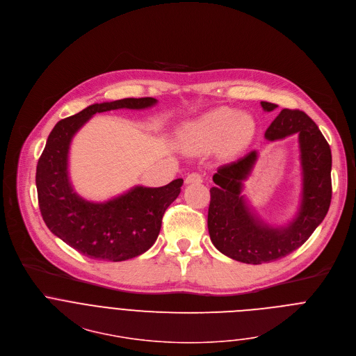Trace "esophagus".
<instances>
[{
    "instance_id": "obj_1",
    "label": "esophagus",
    "mask_w": 356,
    "mask_h": 356,
    "mask_svg": "<svg viewBox=\"0 0 356 356\" xmlns=\"http://www.w3.org/2000/svg\"><path fill=\"white\" fill-rule=\"evenodd\" d=\"M184 181H186V184H200V183H202V177L198 173H188Z\"/></svg>"
}]
</instances>
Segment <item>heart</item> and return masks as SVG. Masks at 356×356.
Returning a JSON list of instances; mask_svg holds the SVG:
<instances>
[{
  "mask_svg": "<svg viewBox=\"0 0 356 356\" xmlns=\"http://www.w3.org/2000/svg\"><path fill=\"white\" fill-rule=\"evenodd\" d=\"M254 134V122L230 107L213 108L180 130V144L190 151H208L222 145L226 152L243 148Z\"/></svg>",
  "mask_w": 356,
  "mask_h": 356,
  "instance_id": "b5f03b06",
  "label": "heart"
}]
</instances>
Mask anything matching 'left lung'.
Returning a JSON list of instances; mask_svg holds the SVG:
<instances>
[{"label":"left lung","mask_w":356,"mask_h":356,"mask_svg":"<svg viewBox=\"0 0 356 356\" xmlns=\"http://www.w3.org/2000/svg\"><path fill=\"white\" fill-rule=\"evenodd\" d=\"M266 111L277 104L261 102ZM298 136L302 193L298 212L285 226L263 222L249 205L243 181L250 176L257 151L223 165L209 190L208 232L212 245L225 256L246 264L271 263L299 249L323 222L331 202V149L312 118L300 110L284 108L267 129L268 141Z\"/></svg>","instance_id":"1"}]
</instances>
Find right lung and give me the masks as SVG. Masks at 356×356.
Here are the masks:
<instances>
[{
    "label": "right lung",
    "instance_id": "right-lung-1",
    "mask_svg": "<svg viewBox=\"0 0 356 356\" xmlns=\"http://www.w3.org/2000/svg\"><path fill=\"white\" fill-rule=\"evenodd\" d=\"M154 97H127L95 103L60 120L51 130L38 162L39 207L47 227L68 246L95 260L124 261L145 253L158 239L162 218L180 194L183 179L163 187L136 186L103 202L82 198L68 173L74 136L96 113L117 108H148Z\"/></svg>",
    "mask_w": 356,
    "mask_h": 356
}]
</instances>
